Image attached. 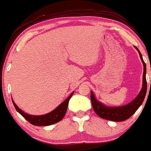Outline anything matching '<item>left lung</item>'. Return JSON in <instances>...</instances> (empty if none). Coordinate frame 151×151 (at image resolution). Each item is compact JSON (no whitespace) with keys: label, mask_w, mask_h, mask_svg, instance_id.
Segmentation results:
<instances>
[{"label":"left lung","mask_w":151,"mask_h":151,"mask_svg":"<svg viewBox=\"0 0 151 151\" xmlns=\"http://www.w3.org/2000/svg\"><path fill=\"white\" fill-rule=\"evenodd\" d=\"M135 48L138 50L139 54L140 59L143 63V77H142V88L139 93L138 94L137 97L133 100L129 104H126L122 106H115V107H109L106 106L102 103L98 101L95 98V95L93 92L91 91V101H92V108H93L95 112L101 118H104L105 120H111V121L115 122H121L127 120L129 117H131L134 113L136 112L139 107L142 104L145 98L146 92H147V81H146V65L145 63L144 60L142 59L141 53L137 47Z\"/></svg>","instance_id":"8db88e82"}]
</instances>
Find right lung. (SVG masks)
Returning <instances> with one entry per match:
<instances>
[{
  "instance_id": "add662e5",
  "label": "right lung",
  "mask_w": 151,
  "mask_h": 151,
  "mask_svg": "<svg viewBox=\"0 0 151 151\" xmlns=\"http://www.w3.org/2000/svg\"><path fill=\"white\" fill-rule=\"evenodd\" d=\"M74 92H73L70 95H69L68 98L65 100L64 102H62L60 105L58 107H56L54 110H53L50 112L47 113V114H44V115H31L25 113L24 111H22L17 105L14 101L12 100V103L14 104V106L15 109L23 116V117L31 123L34 126H50V125L54 124V123H58V122L61 121L65 117V114L67 112V109H68V103H69L70 99L71 97L73 95Z\"/></svg>"
}]
</instances>
